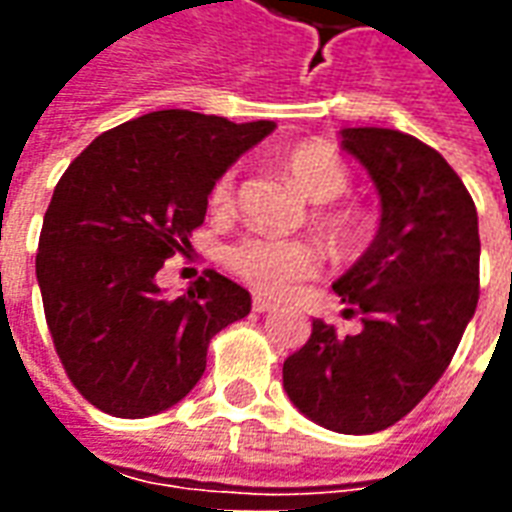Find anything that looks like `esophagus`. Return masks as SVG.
I'll list each match as a JSON object with an SVG mask.
<instances>
[{
	"instance_id": "obj_1",
	"label": "esophagus",
	"mask_w": 512,
	"mask_h": 512,
	"mask_svg": "<svg viewBox=\"0 0 512 512\" xmlns=\"http://www.w3.org/2000/svg\"><path fill=\"white\" fill-rule=\"evenodd\" d=\"M252 310H255V312H271V310H274V301L263 299V296H255V299H252Z\"/></svg>"
}]
</instances>
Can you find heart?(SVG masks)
<instances>
[{"label": "heart", "mask_w": 512, "mask_h": 512, "mask_svg": "<svg viewBox=\"0 0 512 512\" xmlns=\"http://www.w3.org/2000/svg\"><path fill=\"white\" fill-rule=\"evenodd\" d=\"M282 167L290 180L312 202H329L340 197L348 186V167L343 156L326 142H299L285 150ZM235 169L222 172L211 189V208L219 213L233 211ZM318 222L340 244H351L362 235L365 219L354 205L329 202L318 211ZM224 263L235 277L263 296H285L299 282L310 279L321 268V252L310 241H282L268 235H246L227 246Z\"/></svg>", "instance_id": "1"}]
</instances>
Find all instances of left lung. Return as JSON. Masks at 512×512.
Returning a JSON list of instances; mask_svg holds the SVG:
<instances>
[{
    "label": "left lung",
    "instance_id": "left-lung-1",
    "mask_svg": "<svg viewBox=\"0 0 512 512\" xmlns=\"http://www.w3.org/2000/svg\"><path fill=\"white\" fill-rule=\"evenodd\" d=\"M343 150L381 194L373 244L334 282L362 332L315 318L282 381L312 422L362 436L406 417L452 362L480 299V233L458 172L417 136L343 128Z\"/></svg>",
    "mask_w": 512,
    "mask_h": 512
}]
</instances>
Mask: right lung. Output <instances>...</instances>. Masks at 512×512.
Instances as JSON below:
<instances>
[{
  "label": "right lung",
  "instance_id": "1",
  "mask_svg": "<svg viewBox=\"0 0 512 512\" xmlns=\"http://www.w3.org/2000/svg\"><path fill=\"white\" fill-rule=\"evenodd\" d=\"M271 131L164 109L95 136L65 169L35 274L54 351L95 408L139 419L175 406L205 373L213 334L249 315V293L216 271L175 299L156 274L191 246L216 178Z\"/></svg>",
  "mask_w": 512,
  "mask_h": 512
}]
</instances>
